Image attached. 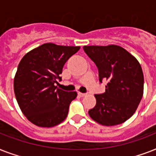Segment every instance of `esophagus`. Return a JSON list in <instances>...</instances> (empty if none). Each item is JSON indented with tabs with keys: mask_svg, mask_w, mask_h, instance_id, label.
Listing matches in <instances>:
<instances>
[{
	"mask_svg": "<svg viewBox=\"0 0 156 156\" xmlns=\"http://www.w3.org/2000/svg\"><path fill=\"white\" fill-rule=\"evenodd\" d=\"M78 94L79 96H81V97H84V96H86V95H87V94H86V93H82V92H79V91L78 92Z\"/></svg>",
	"mask_w": 156,
	"mask_h": 156,
	"instance_id": "1",
	"label": "esophagus"
}]
</instances>
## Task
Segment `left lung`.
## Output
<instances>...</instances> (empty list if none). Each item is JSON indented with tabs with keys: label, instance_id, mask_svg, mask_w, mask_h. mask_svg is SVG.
I'll return each instance as SVG.
<instances>
[{
	"label": "left lung",
	"instance_id": "8db88e82",
	"mask_svg": "<svg viewBox=\"0 0 156 156\" xmlns=\"http://www.w3.org/2000/svg\"><path fill=\"white\" fill-rule=\"evenodd\" d=\"M83 49L96 65L100 82L108 80L105 92L95 95L96 104L88 113L105 126L124 123L133 116L143 95L144 77L141 65L121 46H84Z\"/></svg>",
	"mask_w": 156,
	"mask_h": 156
}]
</instances>
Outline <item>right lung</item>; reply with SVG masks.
Listing matches in <instances>:
<instances>
[{"label":"right lung","instance_id":"add662e5","mask_svg":"<svg viewBox=\"0 0 156 156\" xmlns=\"http://www.w3.org/2000/svg\"><path fill=\"white\" fill-rule=\"evenodd\" d=\"M80 49L47 43L23 56L13 79V90L21 111L39 127H53L66 118L76 91L56 88L64 65Z\"/></svg>","mask_w":156,"mask_h":156}]
</instances>
